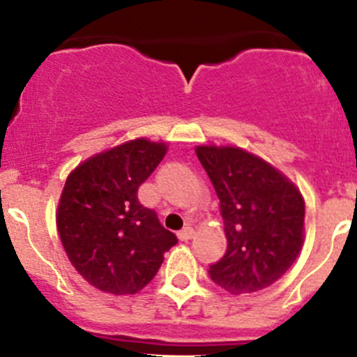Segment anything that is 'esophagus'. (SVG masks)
<instances>
[{
	"instance_id": "1",
	"label": "esophagus",
	"mask_w": 357,
	"mask_h": 357,
	"mask_svg": "<svg viewBox=\"0 0 357 357\" xmlns=\"http://www.w3.org/2000/svg\"><path fill=\"white\" fill-rule=\"evenodd\" d=\"M193 235H195L193 228H185L178 233V238L181 240V242H188V240L193 238Z\"/></svg>"
}]
</instances>
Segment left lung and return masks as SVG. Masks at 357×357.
I'll return each instance as SVG.
<instances>
[{"instance_id": "obj_1", "label": "left lung", "mask_w": 357, "mask_h": 357, "mask_svg": "<svg viewBox=\"0 0 357 357\" xmlns=\"http://www.w3.org/2000/svg\"><path fill=\"white\" fill-rule=\"evenodd\" d=\"M225 221L228 248L211 278L229 294H252L282 278L304 245L305 204L280 169L233 145H199Z\"/></svg>"}]
</instances>
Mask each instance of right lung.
Masks as SVG:
<instances>
[{"label": "right lung", "mask_w": 357, "mask_h": 357, "mask_svg": "<svg viewBox=\"0 0 357 357\" xmlns=\"http://www.w3.org/2000/svg\"><path fill=\"white\" fill-rule=\"evenodd\" d=\"M165 153L164 142L129 139L86 158L67 176L56 229L70 264L95 289L138 294L178 242L138 200L139 185Z\"/></svg>", "instance_id": "add662e5"}]
</instances>
